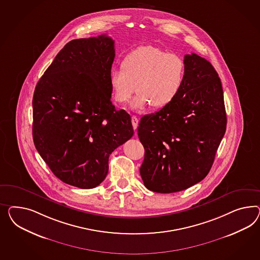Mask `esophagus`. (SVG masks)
<instances>
[{
  "label": "esophagus",
  "instance_id": "34e87169",
  "mask_svg": "<svg viewBox=\"0 0 260 260\" xmlns=\"http://www.w3.org/2000/svg\"><path fill=\"white\" fill-rule=\"evenodd\" d=\"M138 122H139V120H138V118H137L136 116H133V117H132V123H133V126H134V129L137 128Z\"/></svg>",
  "mask_w": 260,
  "mask_h": 260
}]
</instances>
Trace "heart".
Segmentation results:
<instances>
[{"mask_svg":"<svg viewBox=\"0 0 260 260\" xmlns=\"http://www.w3.org/2000/svg\"><path fill=\"white\" fill-rule=\"evenodd\" d=\"M184 77L185 64L179 55L151 45L140 46L124 57L121 68L111 72L112 99L125 104L137 91L131 103L133 110L142 111L151 105L164 109L180 93Z\"/></svg>","mask_w":260,"mask_h":260,"instance_id":"b5f03b06","label":"heart"}]
</instances>
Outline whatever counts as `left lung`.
I'll return each mask as SVG.
<instances>
[{"instance_id": "1", "label": "left lung", "mask_w": 260, "mask_h": 260, "mask_svg": "<svg viewBox=\"0 0 260 260\" xmlns=\"http://www.w3.org/2000/svg\"><path fill=\"white\" fill-rule=\"evenodd\" d=\"M182 90L170 105L141 118L145 186L174 193L204 180L226 131L223 91L218 73L204 57L184 56Z\"/></svg>"}]
</instances>
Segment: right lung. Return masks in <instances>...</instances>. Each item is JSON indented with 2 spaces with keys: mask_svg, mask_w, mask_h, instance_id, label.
Listing matches in <instances>:
<instances>
[{
  "mask_svg": "<svg viewBox=\"0 0 260 260\" xmlns=\"http://www.w3.org/2000/svg\"><path fill=\"white\" fill-rule=\"evenodd\" d=\"M114 41L68 42L36 86L33 140L54 175L90 189L104 181L112 151L134 135L131 116L112 105Z\"/></svg>",
  "mask_w": 260,
  "mask_h": 260,
  "instance_id": "add662e5",
  "label": "right lung"
}]
</instances>
